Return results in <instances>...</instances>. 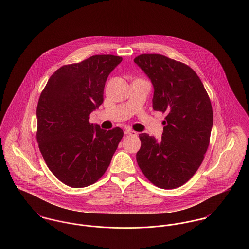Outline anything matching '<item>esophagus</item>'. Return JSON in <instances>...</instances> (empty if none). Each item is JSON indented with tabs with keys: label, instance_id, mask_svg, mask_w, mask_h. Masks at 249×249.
I'll use <instances>...</instances> for the list:
<instances>
[{
	"label": "esophagus",
	"instance_id": "esophagus-1",
	"mask_svg": "<svg viewBox=\"0 0 249 249\" xmlns=\"http://www.w3.org/2000/svg\"><path fill=\"white\" fill-rule=\"evenodd\" d=\"M124 134L127 135V136H137V135H138L137 132L132 131V130H126V131L124 132Z\"/></svg>",
	"mask_w": 249,
	"mask_h": 249
}]
</instances>
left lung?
<instances>
[{
	"label": "left lung",
	"instance_id": "1",
	"mask_svg": "<svg viewBox=\"0 0 249 249\" xmlns=\"http://www.w3.org/2000/svg\"><path fill=\"white\" fill-rule=\"evenodd\" d=\"M134 62L153 84V109L167 114L160 140L139 135L138 166L156 186L179 187L193 177L209 146V96L196 73L183 63L160 54H141Z\"/></svg>",
	"mask_w": 249,
	"mask_h": 249
}]
</instances>
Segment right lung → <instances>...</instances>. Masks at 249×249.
Here are the masks:
<instances>
[{
	"instance_id": "add662e5",
	"label": "right lung",
	"mask_w": 249,
	"mask_h": 249,
	"mask_svg": "<svg viewBox=\"0 0 249 249\" xmlns=\"http://www.w3.org/2000/svg\"><path fill=\"white\" fill-rule=\"evenodd\" d=\"M122 58L93 55L63 66L51 76L37 105V142L56 178L81 188L106 172L123 137L116 127L103 130L89 114L103 103L104 87Z\"/></svg>"
}]
</instances>
